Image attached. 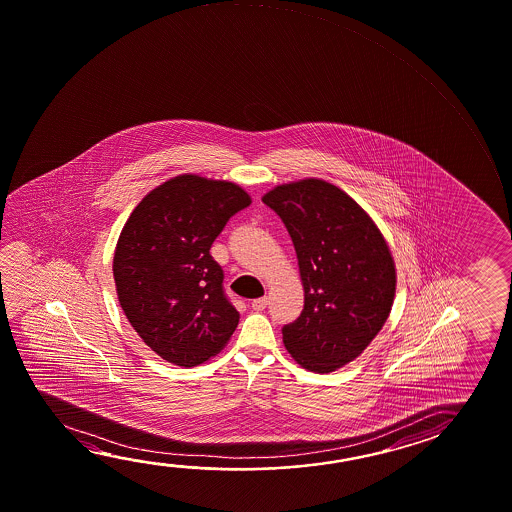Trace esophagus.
Wrapping results in <instances>:
<instances>
[{
	"mask_svg": "<svg viewBox=\"0 0 512 512\" xmlns=\"http://www.w3.org/2000/svg\"><path fill=\"white\" fill-rule=\"evenodd\" d=\"M268 307V298L264 296V298H257V300H253L252 309L253 310H264Z\"/></svg>",
	"mask_w": 512,
	"mask_h": 512,
	"instance_id": "esophagus-1",
	"label": "esophagus"
}]
</instances>
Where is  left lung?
I'll list each match as a JSON object with an SVG mask.
<instances>
[{
    "label": "left lung",
    "instance_id": "obj_1",
    "mask_svg": "<svg viewBox=\"0 0 512 512\" xmlns=\"http://www.w3.org/2000/svg\"><path fill=\"white\" fill-rule=\"evenodd\" d=\"M262 202L282 219L298 257L305 305L282 327L303 368L330 373L359 357L393 307L391 252L368 214L336 185H278Z\"/></svg>",
    "mask_w": 512,
    "mask_h": 512
}]
</instances>
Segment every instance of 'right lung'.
<instances>
[{
	"label": "right lung",
	"instance_id": "add662e5",
	"mask_svg": "<svg viewBox=\"0 0 512 512\" xmlns=\"http://www.w3.org/2000/svg\"><path fill=\"white\" fill-rule=\"evenodd\" d=\"M250 203L239 185L182 175L153 189L126 221L112 266L119 303L164 361L193 368L234 334L239 312L210 246Z\"/></svg>",
	"mask_w": 512,
	"mask_h": 512
}]
</instances>
